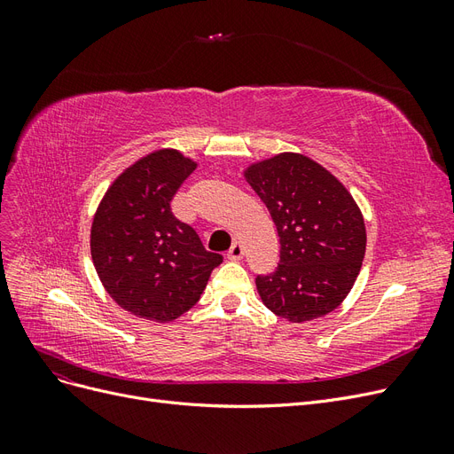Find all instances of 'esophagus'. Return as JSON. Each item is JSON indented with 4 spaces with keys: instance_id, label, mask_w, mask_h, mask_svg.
Listing matches in <instances>:
<instances>
[{
    "instance_id": "obj_1",
    "label": "esophagus",
    "mask_w": 454,
    "mask_h": 454,
    "mask_svg": "<svg viewBox=\"0 0 454 454\" xmlns=\"http://www.w3.org/2000/svg\"><path fill=\"white\" fill-rule=\"evenodd\" d=\"M242 255H244V246L239 240H235L231 246V250L227 252V257L231 261H239V259H242Z\"/></svg>"
}]
</instances>
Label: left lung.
I'll return each instance as SVG.
<instances>
[{
    "label": "left lung",
    "instance_id": "obj_1",
    "mask_svg": "<svg viewBox=\"0 0 454 454\" xmlns=\"http://www.w3.org/2000/svg\"><path fill=\"white\" fill-rule=\"evenodd\" d=\"M244 176L280 237L277 270L255 278L261 301L295 324L335 310L352 290L365 255L358 204L332 172L299 153L252 164Z\"/></svg>",
    "mask_w": 454,
    "mask_h": 454
}]
</instances>
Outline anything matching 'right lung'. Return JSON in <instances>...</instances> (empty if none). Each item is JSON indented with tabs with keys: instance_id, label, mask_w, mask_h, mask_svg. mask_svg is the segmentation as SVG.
Returning <instances> with one entry per match:
<instances>
[{
	"instance_id": "1",
	"label": "right lung",
	"mask_w": 454,
	"mask_h": 454,
	"mask_svg": "<svg viewBox=\"0 0 454 454\" xmlns=\"http://www.w3.org/2000/svg\"><path fill=\"white\" fill-rule=\"evenodd\" d=\"M197 164L176 149L134 162L107 189L92 219L90 254L106 292L134 316L172 322L197 305L223 257L172 214Z\"/></svg>"
}]
</instances>
